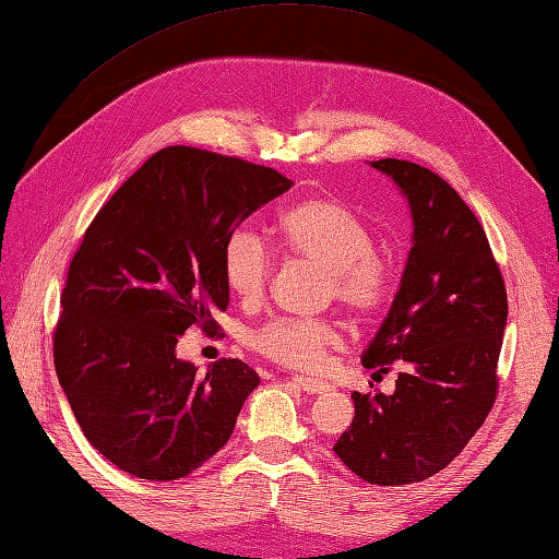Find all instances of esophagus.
I'll return each instance as SVG.
<instances>
[{
	"label": "esophagus",
	"instance_id": "esophagus-1",
	"mask_svg": "<svg viewBox=\"0 0 559 559\" xmlns=\"http://www.w3.org/2000/svg\"><path fill=\"white\" fill-rule=\"evenodd\" d=\"M293 382L297 384L299 390H305L307 394H323L328 392V382L317 380V378H307V376H295Z\"/></svg>",
	"mask_w": 559,
	"mask_h": 559
}]
</instances>
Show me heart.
Instances as JSON below:
<instances>
[{
  "label": "heart",
  "mask_w": 559,
  "mask_h": 559,
  "mask_svg": "<svg viewBox=\"0 0 559 559\" xmlns=\"http://www.w3.org/2000/svg\"><path fill=\"white\" fill-rule=\"evenodd\" d=\"M285 254L325 269L328 293L354 317L370 319L392 295L390 266L373 254L366 224L331 198H307L285 210L276 224ZM271 252L250 228L228 236L222 271L226 288L242 302H260L271 281ZM331 319H274L252 335V347L290 368H317L337 342Z\"/></svg>",
  "instance_id": "obj_1"
}]
</instances>
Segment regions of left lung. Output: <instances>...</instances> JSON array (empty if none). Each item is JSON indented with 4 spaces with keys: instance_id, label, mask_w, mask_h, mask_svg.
<instances>
[{
    "instance_id": "obj_1",
    "label": "left lung",
    "mask_w": 559,
    "mask_h": 559,
    "mask_svg": "<svg viewBox=\"0 0 559 559\" xmlns=\"http://www.w3.org/2000/svg\"><path fill=\"white\" fill-rule=\"evenodd\" d=\"M408 200L413 248L388 319L361 356L399 368L392 394L354 392V420L333 451L368 484L423 481L475 437L496 402L508 293L481 224L432 169L370 163Z\"/></svg>"
}]
</instances>
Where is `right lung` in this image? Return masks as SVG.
Segmentation results:
<instances>
[{
    "instance_id": "add662e5",
    "label": "right lung",
    "mask_w": 559,
    "mask_h": 559,
    "mask_svg": "<svg viewBox=\"0 0 559 559\" xmlns=\"http://www.w3.org/2000/svg\"><path fill=\"white\" fill-rule=\"evenodd\" d=\"M293 186L240 157L167 146L98 210L70 262L53 366L84 437L134 477L191 475L231 437L260 376L238 359L198 373L179 335H217L222 254L254 210Z\"/></svg>"
}]
</instances>
